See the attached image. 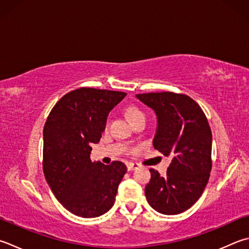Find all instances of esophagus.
Instances as JSON below:
<instances>
[{"label":"esophagus","instance_id":"1","mask_svg":"<svg viewBox=\"0 0 249 249\" xmlns=\"http://www.w3.org/2000/svg\"><path fill=\"white\" fill-rule=\"evenodd\" d=\"M138 167H139L138 164H135V163H129V164H127V170H128V172H131V170L137 169Z\"/></svg>","mask_w":249,"mask_h":249}]
</instances>
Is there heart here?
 I'll return each instance as SVG.
<instances>
[{
    "label": "heart",
    "mask_w": 249,
    "mask_h": 249,
    "mask_svg": "<svg viewBox=\"0 0 249 249\" xmlns=\"http://www.w3.org/2000/svg\"><path fill=\"white\" fill-rule=\"evenodd\" d=\"M126 113H127V116L129 118V120L131 121V123L135 122L136 120H138L140 118H143V116H145L143 112L141 111L140 109L136 108V107H130V108H128L127 111H126ZM108 125H109V121L107 122V126H108Z\"/></svg>",
    "instance_id": "b5f03b06"
}]
</instances>
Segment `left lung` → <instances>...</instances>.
<instances>
[{"instance_id": "left-lung-1", "label": "left lung", "mask_w": 249, "mask_h": 249, "mask_svg": "<svg viewBox=\"0 0 249 249\" xmlns=\"http://www.w3.org/2000/svg\"><path fill=\"white\" fill-rule=\"evenodd\" d=\"M158 119L154 148L172 158L166 176L150 169L145 186L150 206L164 215H178L196 203L205 189L212 170V130L196 101L170 91L138 94Z\"/></svg>"}]
</instances>
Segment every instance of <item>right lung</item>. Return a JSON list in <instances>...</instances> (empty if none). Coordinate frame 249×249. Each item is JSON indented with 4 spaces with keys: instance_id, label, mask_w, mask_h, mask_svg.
I'll return each instance as SVG.
<instances>
[{
    "instance_id": "right-lung-1",
    "label": "right lung",
    "mask_w": 249,
    "mask_h": 249,
    "mask_svg": "<svg viewBox=\"0 0 249 249\" xmlns=\"http://www.w3.org/2000/svg\"><path fill=\"white\" fill-rule=\"evenodd\" d=\"M123 91L82 89L68 92L53 106L43 129V172L63 207L83 218L104 215L115 202L126 165L91 162L109 112L124 99Z\"/></svg>"
}]
</instances>
